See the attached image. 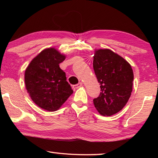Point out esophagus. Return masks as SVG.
Here are the masks:
<instances>
[{
    "mask_svg": "<svg viewBox=\"0 0 158 158\" xmlns=\"http://www.w3.org/2000/svg\"><path fill=\"white\" fill-rule=\"evenodd\" d=\"M82 85H83L82 83H81V82H80V83H79L78 84L73 85V89H79V87H81Z\"/></svg>",
    "mask_w": 158,
    "mask_h": 158,
    "instance_id": "obj_1",
    "label": "esophagus"
}]
</instances>
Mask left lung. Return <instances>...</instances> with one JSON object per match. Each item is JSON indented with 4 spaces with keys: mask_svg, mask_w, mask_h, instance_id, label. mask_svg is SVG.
Instances as JSON below:
<instances>
[{
    "mask_svg": "<svg viewBox=\"0 0 158 158\" xmlns=\"http://www.w3.org/2000/svg\"><path fill=\"white\" fill-rule=\"evenodd\" d=\"M93 69L101 92L93 104L102 116L116 114L124 107L132 91L133 70L130 64L109 49H95Z\"/></svg>",
    "mask_w": 158,
    "mask_h": 158,
    "instance_id": "left-lung-1",
    "label": "left lung"
}]
</instances>
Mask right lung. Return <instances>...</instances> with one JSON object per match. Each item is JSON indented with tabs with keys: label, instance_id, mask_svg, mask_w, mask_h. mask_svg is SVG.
<instances>
[{
	"label": "right lung",
	"instance_id": "obj_1",
	"mask_svg": "<svg viewBox=\"0 0 158 158\" xmlns=\"http://www.w3.org/2000/svg\"><path fill=\"white\" fill-rule=\"evenodd\" d=\"M66 56L47 48L31 61L24 74L26 89L33 102L48 111L59 109L73 93L59 64Z\"/></svg>",
	"mask_w": 158,
	"mask_h": 158
}]
</instances>
